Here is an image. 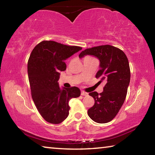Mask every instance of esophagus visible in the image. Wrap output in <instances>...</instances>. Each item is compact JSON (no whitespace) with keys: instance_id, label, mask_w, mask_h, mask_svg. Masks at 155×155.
Returning <instances> with one entry per match:
<instances>
[{"instance_id":"obj_1","label":"esophagus","mask_w":155,"mask_h":155,"mask_svg":"<svg viewBox=\"0 0 155 155\" xmlns=\"http://www.w3.org/2000/svg\"><path fill=\"white\" fill-rule=\"evenodd\" d=\"M81 95H82V96H88V94L85 92L84 91H81Z\"/></svg>"}]
</instances>
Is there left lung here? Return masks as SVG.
Wrapping results in <instances>:
<instances>
[{"instance_id": "1", "label": "left lung", "mask_w": 155, "mask_h": 155, "mask_svg": "<svg viewBox=\"0 0 155 155\" xmlns=\"http://www.w3.org/2000/svg\"><path fill=\"white\" fill-rule=\"evenodd\" d=\"M91 55L99 60L100 70L96 78L99 83L104 81L103 91L89 94L95 103L88 109L90 118L97 123H107L114 118L120 111L127 96L129 85L130 72L129 64L124 52L110 45L99 46L85 49L79 54V58Z\"/></svg>"}]
</instances>
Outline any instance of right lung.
Here are the masks:
<instances>
[{"label":"right lung","mask_w":155,"mask_h":155,"mask_svg":"<svg viewBox=\"0 0 155 155\" xmlns=\"http://www.w3.org/2000/svg\"><path fill=\"white\" fill-rule=\"evenodd\" d=\"M82 49L54 41H43L31 52L28 61V76L34 103L43 118L51 124H59L69 115L70 100L77 98V87L61 88L60 72L65 71V60Z\"/></svg>","instance_id":"right-lung-1"}]
</instances>
